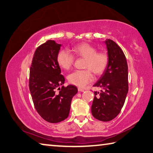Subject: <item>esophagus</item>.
<instances>
[{"instance_id":"1","label":"esophagus","mask_w":153,"mask_h":153,"mask_svg":"<svg viewBox=\"0 0 153 153\" xmlns=\"http://www.w3.org/2000/svg\"><path fill=\"white\" fill-rule=\"evenodd\" d=\"M78 91L79 92H83L84 91V89H81V88H80V87H79L78 88Z\"/></svg>"}]
</instances>
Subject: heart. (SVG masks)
<instances>
[{
  "mask_svg": "<svg viewBox=\"0 0 153 153\" xmlns=\"http://www.w3.org/2000/svg\"><path fill=\"white\" fill-rule=\"evenodd\" d=\"M76 58H84L85 62L82 71H76L68 76L70 83L79 87H84L92 81L93 74L97 76L105 71L109 62L108 53L104 51H97V48L89 43H81L72 48ZM57 62L62 68L69 70L74 64L75 58L69 51L61 50L57 54Z\"/></svg>",
  "mask_w": 153,
  "mask_h": 153,
  "instance_id": "heart-1",
  "label": "heart"
}]
</instances>
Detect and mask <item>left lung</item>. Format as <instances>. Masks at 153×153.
Returning <instances> with one entry per match:
<instances>
[{
  "label": "left lung",
  "instance_id": "left-lung-1",
  "mask_svg": "<svg viewBox=\"0 0 153 153\" xmlns=\"http://www.w3.org/2000/svg\"><path fill=\"white\" fill-rule=\"evenodd\" d=\"M109 56L108 66L94 87L101 88L95 91L91 106L93 116L102 122L114 119L121 111L128 91V72L124 52L116 42L105 41Z\"/></svg>",
  "mask_w": 153,
  "mask_h": 153
}]
</instances>
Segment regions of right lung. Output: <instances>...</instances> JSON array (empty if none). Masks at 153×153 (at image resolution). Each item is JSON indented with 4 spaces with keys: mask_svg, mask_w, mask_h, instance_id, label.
<instances>
[{
    "mask_svg": "<svg viewBox=\"0 0 153 153\" xmlns=\"http://www.w3.org/2000/svg\"><path fill=\"white\" fill-rule=\"evenodd\" d=\"M60 45L48 40L37 47L29 72V87L34 107L50 123L60 122L68 117L72 99L78 92L71 85L59 88L65 81L56 59Z\"/></svg>",
    "mask_w": 153,
    "mask_h": 153,
    "instance_id": "obj_1",
    "label": "right lung"
}]
</instances>
